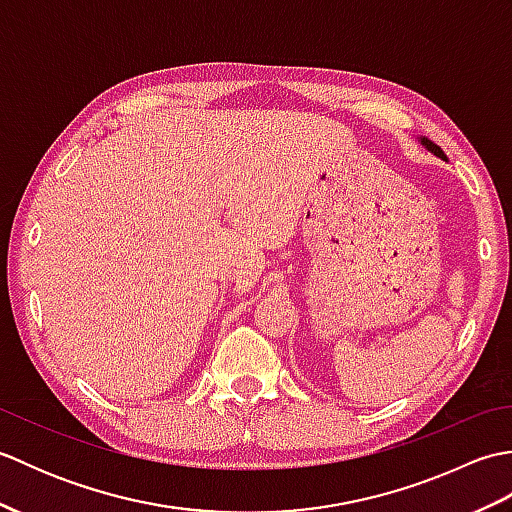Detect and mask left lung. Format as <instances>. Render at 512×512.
Masks as SVG:
<instances>
[{
	"label": "left lung",
	"instance_id": "obj_1",
	"mask_svg": "<svg viewBox=\"0 0 512 512\" xmlns=\"http://www.w3.org/2000/svg\"><path fill=\"white\" fill-rule=\"evenodd\" d=\"M420 143L424 145V147H427L429 151H431V154H436L438 158H447V156H444V151L436 145V143H431V140L429 138H420Z\"/></svg>",
	"mask_w": 512,
	"mask_h": 512
}]
</instances>
